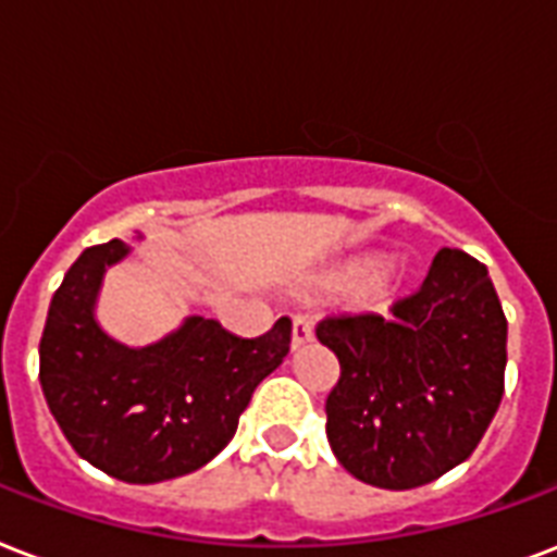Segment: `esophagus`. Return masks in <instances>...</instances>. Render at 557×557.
I'll list each match as a JSON object with an SVG mask.
<instances>
[{
    "mask_svg": "<svg viewBox=\"0 0 557 557\" xmlns=\"http://www.w3.org/2000/svg\"><path fill=\"white\" fill-rule=\"evenodd\" d=\"M310 339H313L310 319L301 317V313H296V317H293V348L305 346V343H310Z\"/></svg>",
    "mask_w": 557,
    "mask_h": 557,
    "instance_id": "esophagus-1",
    "label": "esophagus"
}]
</instances>
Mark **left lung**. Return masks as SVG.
I'll return each instance as SVG.
<instances>
[{
    "label": "left lung",
    "instance_id": "left-lung-1",
    "mask_svg": "<svg viewBox=\"0 0 557 557\" xmlns=\"http://www.w3.org/2000/svg\"><path fill=\"white\" fill-rule=\"evenodd\" d=\"M508 322L485 264L435 252L416 290L381 313H331L317 339L339 360L327 442L351 476L407 491L476 450L506 389Z\"/></svg>",
    "mask_w": 557,
    "mask_h": 557
}]
</instances>
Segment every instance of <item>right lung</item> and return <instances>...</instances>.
<instances>
[{
    "label": "right lung",
    "instance_id": "obj_1",
    "mask_svg": "<svg viewBox=\"0 0 557 557\" xmlns=\"http://www.w3.org/2000/svg\"><path fill=\"white\" fill-rule=\"evenodd\" d=\"M131 249L107 240L81 252L54 290L40 339V383L75 454L133 485L197 471L230 444L240 412L290 351V319L235 337L191 317L153 346L127 348L92 317L103 270Z\"/></svg>",
    "mask_w": 557,
    "mask_h": 557
}]
</instances>
